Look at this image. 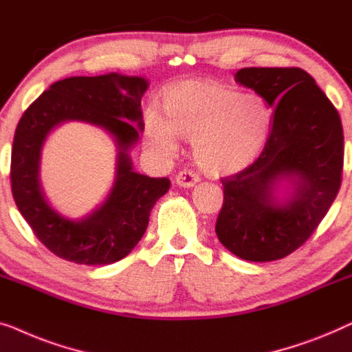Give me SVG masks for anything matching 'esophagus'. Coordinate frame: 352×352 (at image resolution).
Instances as JSON below:
<instances>
[{
  "label": "esophagus",
  "instance_id": "obj_1",
  "mask_svg": "<svg viewBox=\"0 0 352 352\" xmlns=\"http://www.w3.org/2000/svg\"><path fill=\"white\" fill-rule=\"evenodd\" d=\"M175 180H177L178 186L191 188V186H195L196 183L201 180V178L196 174V172H192V170H182V172H178Z\"/></svg>",
  "mask_w": 352,
  "mask_h": 352
}]
</instances>
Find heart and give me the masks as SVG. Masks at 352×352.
I'll return each mask as SVG.
<instances>
[{
    "label": "heart",
    "mask_w": 352,
    "mask_h": 352,
    "mask_svg": "<svg viewBox=\"0 0 352 352\" xmlns=\"http://www.w3.org/2000/svg\"><path fill=\"white\" fill-rule=\"evenodd\" d=\"M271 110L263 97L242 94L215 81H185L167 89L164 118L146 113V131L156 145L172 151L175 135L192 140L195 157L210 175L236 174L263 150Z\"/></svg>",
    "instance_id": "obj_1"
}]
</instances>
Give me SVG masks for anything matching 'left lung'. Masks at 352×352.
Returning <instances> with one entry per match:
<instances>
[{"mask_svg":"<svg viewBox=\"0 0 352 352\" xmlns=\"http://www.w3.org/2000/svg\"><path fill=\"white\" fill-rule=\"evenodd\" d=\"M236 81L274 108L263 151L244 170L221 178L219 241L249 261L280 260L309 239L341 186L344 137L336 108L301 68H242ZM287 179L292 195L276 199Z\"/></svg>","mask_w":352,"mask_h":352,"instance_id":"obj_1","label":"left lung"}]
</instances>
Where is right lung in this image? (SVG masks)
Returning a JSON list of instances; mask_svg holds the SVG:
<instances>
[{
  "mask_svg": "<svg viewBox=\"0 0 352 352\" xmlns=\"http://www.w3.org/2000/svg\"><path fill=\"white\" fill-rule=\"evenodd\" d=\"M148 81L108 73L54 82L19 121L11 155L16 206L34 236L52 254L78 265H110L124 258L145 234L153 206L170 188L169 178L133 172L129 150L143 131L140 102ZM67 120L105 128L118 146L117 180L106 202L81 221L57 214L38 183V156L47 133Z\"/></svg>",
  "mask_w": 352,
  "mask_h": 352,
  "instance_id": "obj_1",
  "label": "right lung"
}]
</instances>
